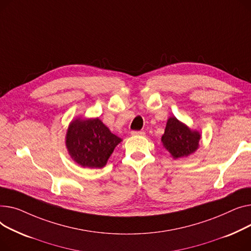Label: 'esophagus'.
I'll list each match as a JSON object with an SVG mask.
<instances>
[{
  "mask_svg": "<svg viewBox=\"0 0 251 251\" xmlns=\"http://www.w3.org/2000/svg\"><path fill=\"white\" fill-rule=\"evenodd\" d=\"M130 134L131 136H145V132L143 130H132Z\"/></svg>",
  "mask_w": 251,
  "mask_h": 251,
  "instance_id": "obj_1",
  "label": "esophagus"
}]
</instances>
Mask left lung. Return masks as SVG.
Segmentation results:
<instances>
[{
	"label": "left lung",
	"instance_id": "1",
	"mask_svg": "<svg viewBox=\"0 0 251 251\" xmlns=\"http://www.w3.org/2000/svg\"><path fill=\"white\" fill-rule=\"evenodd\" d=\"M200 139L199 131L190 130L176 117L172 116L167 122L161 141L173 158L177 159L193 154L198 149Z\"/></svg>",
	"mask_w": 251,
	"mask_h": 251
}]
</instances>
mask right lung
Returning a JSON list of instances; mask_svg holds the SVG:
<instances>
[{
  "label": "right lung",
  "instance_id": "add662e5",
  "mask_svg": "<svg viewBox=\"0 0 251 251\" xmlns=\"http://www.w3.org/2000/svg\"><path fill=\"white\" fill-rule=\"evenodd\" d=\"M122 139L113 135L99 119L71 123L66 145L69 154L83 167L101 168Z\"/></svg>",
  "mask_w": 251,
  "mask_h": 251
}]
</instances>
